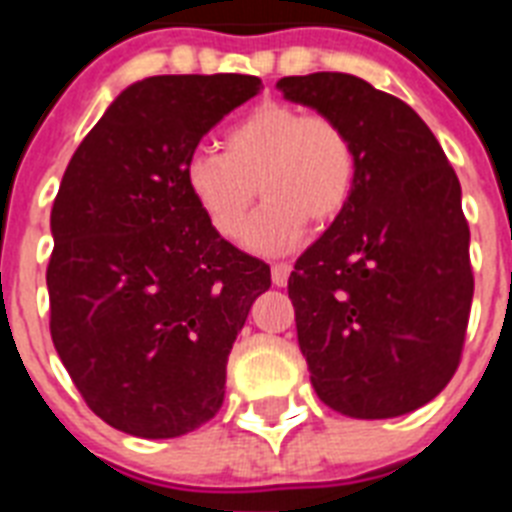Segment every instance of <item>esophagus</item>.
Instances as JSON below:
<instances>
[{
	"instance_id": "1",
	"label": "esophagus",
	"mask_w": 512,
	"mask_h": 512,
	"mask_svg": "<svg viewBox=\"0 0 512 512\" xmlns=\"http://www.w3.org/2000/svg\"><path fill=\"white\" fill-rule=\"evenodd\" d=\"M289 273H292V265L289 263H276L271 268V279L276 287H287L289 281Z\"/></svg>"
}]
</instances>
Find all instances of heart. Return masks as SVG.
I'll return each mask as SVG.
<instances>
[{
	"instance_id": "1",
	"label": "heart",
	"mask_w": 512,
	"mask_h": 512,
	"mask_svg": "<svg viewBox=\"0 0 512 512\" xmlns=\"http://www.w3.org/2000/svg\"><path fill=\"white\" fill-rule=\"evenodd\" d=\"M356 172V146L337 119L303 114L287 103H260L225 127L223 151H191L183 183L223 239L244 231L257 183L265 204L252 217L244 244L260 255H281L303 241L308 220L324 225L340 215Z\"/></svg>"
}]
</instances>
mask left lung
I'll return each instance as SVG.
<instances>
[{"mask_svg": "<svg viewBox=\"0 0 512 512\" xmlns=\"http://www.w3.org/2000/svg\"><path fill=\"white\" fill-rule=\"evenodd\" d=\"M276 87L337 119L358 156L350 201L289 276L313 388L356 420L414 412L452 380L468 329L460 180L428 124L364 79L321 71Z\"/></svg>", "mask_w": 512, "mask_h": 512, "instance_id": "1", "label": "left lung"}]
</instances>
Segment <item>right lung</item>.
<instances>
[{"label":"right lung","instance_id":"1","mask_svg":"<svg viewBox=\"0 0 512 512\" xmlns=\"http://www.w3.org/2000/svg\"><path fill=\"white\" fill-rule=\"evenodd\" d=\"M257 76H148L76 148L50 215V332L92 412L175 438L223 406L225 366L271 268L228 244L183 183L185 159Z\"/></svg>","mask_w":512,"mask_h":512}]
</instances>
